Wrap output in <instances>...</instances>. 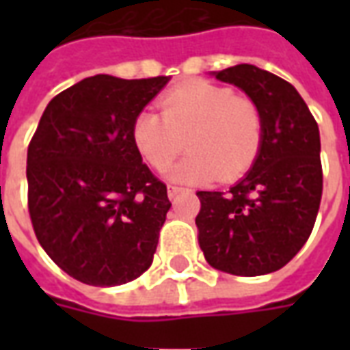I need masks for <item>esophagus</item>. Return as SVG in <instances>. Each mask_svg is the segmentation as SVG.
I'll return each mask as SVG.
<instances>
[{"label":"esophagus","mask_w":350,"mask_h":350,"mask_svg":"<svg viewBox=\"0 0 350 350\" xmlns=\"http://www.w3.org/2000/svg\"><path fill=\"white\" fill-rule=\"evenodd\" d=\"M182 187H176V185H168V189H167V193H168V198H174L176 195H180V193H182Z\"/></svg>","instance_id":"esophagus-1"}]
</instances>
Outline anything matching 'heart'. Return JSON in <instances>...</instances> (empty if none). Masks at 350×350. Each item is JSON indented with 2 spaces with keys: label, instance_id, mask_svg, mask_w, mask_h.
Instances as JSON below:
<instances>
[{
  "label": "heart",
  "instance_id": "obj_1",
  "mask_svg": "<svg viewBox=\"0 0 350 350\" xmlns=\"http://www.w3.org/2000/svg\"><path fill=\"white\" fill-rule=\"evenodd\" d=\"M161 112L142 110L131 125V142L155 170H167L185 150L193 152L170 172L174 182L238 180L257 161L264 118L255 100L227 86L189 80L159 99Z\"/></svg>",
  "mask_w": 350,
  "mask_h": 350
}]
</instances>
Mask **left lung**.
<instances>
[{
	"mask_svg": "<svg viewBox=\"0 0 350 350\" xmlns=\"http://www.w3.org/2000/svg\"><path fill=\"white\" fill-rule=\"evenodd\" d=\"M260 107L262 148L255 165L227 193L198 191V243L215 270L264 275L304 247L323 197L321 137L293 84L255 65L213 72Z\"/></svg>",
	"mask_w": 350,
	"mask_h": 350,
	"instance_id": "1",
	"label": "left lung"
}]
</instances>
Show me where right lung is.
<instances>
[{
	"instance_id": "right-lung-1",
	"label": "right lung",
	"mask_w": 350,
	"mask_h": 350,
	"mask_svg": "<svg viewBox=\"0 0 350 350\" xmlns=\"http://www.w3.org/2000/svg\"><path fill=\"white\" fill-rule=\"evenodd\" d=\"M168 80H80L50 100L29 142L35 236L86 285H123L152 266L170 200L131 142V125Z\"/></svg>"
}]
</instances>
